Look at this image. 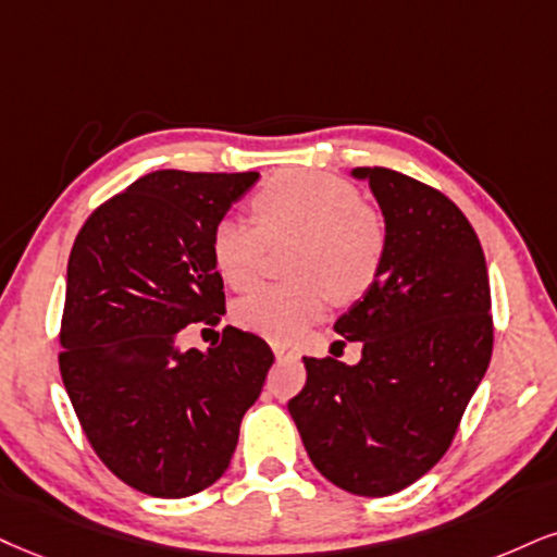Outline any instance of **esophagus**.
<instances>
[{
    "label": "esophagus",
    "mask_w": 557,
    "mask_h": 557,
    "mask_svg": "<svg viewBox=\"0 0 557 557\" xmlns=\"http://www.w3.org/2000/svg\"><path fill=\"white\" fill-rule=\"evenodd\" d=\"M273 354H276L278 361H284V359H297V356H299L297 348L286 346V343H273Z\"/></svg>",
    "instance_id": "34e87169"
}]
</instances>
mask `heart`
Listing matches in <instances>:
<instances>
[{"label":"heart","mask_w":557,"mask_h":557,"mask_svg":"<svg viewBox=\"0 0 557 557\" xmlns=\"http://www.w3.org/2000/svg\"><path fill=\"white\" fill-rule=\"evenodd\" d=\"M256 226L226 216L211 232V258L232 289H250L263 268L265 245L297 243L289 273L297 284L263 286L235 305L245 331L297 341L333 301L359 299L387 252V224L359 190L335 175L286 170L250 201Z\"/></svg>","instance_id":"b5f03b06"}]
</instances>
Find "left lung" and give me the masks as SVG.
<instances>
[{"instance_id": "1", "label": "left lung", "mask_w": 557, "mask_h": 557, "mask_svg": "<svg viewBox=\"0 0 557 557\" xmlns=\"http://www.w3.org/2000/svg\"><path fill=\"white\" fill-rule=\"evenodd\" d=\"M387 224L380 276L335 320L361 361L305 356L289 400L307 455L356 496L408 488L449 449L493 351L480 239L444 194L387 168H356Z\"/></svg>"}]
</instances>
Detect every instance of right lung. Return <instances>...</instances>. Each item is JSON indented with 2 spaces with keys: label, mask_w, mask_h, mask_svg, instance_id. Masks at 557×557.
Returning <instances> with one entry per match:
<instances>
[{
  "label": "right lung",
  "mask_w": 557,
  "mask_h": 557,
  "mask_svg": "<svg viewBox=\"0 0 557 557\" xmlns=\"http://www.w3.org/2000/svg\"><path fill=\"white\" fill-rule=\"evenodd\" d=\"M258 177L157 170L74 239L61 380L95 455L147 496H194L224 475L273 363L263 338L232 325L206 351L181 346L188 325L222 320L211 232Z\"/></svg>",
  "instance_id": "obj_1"
}]
</instances>
